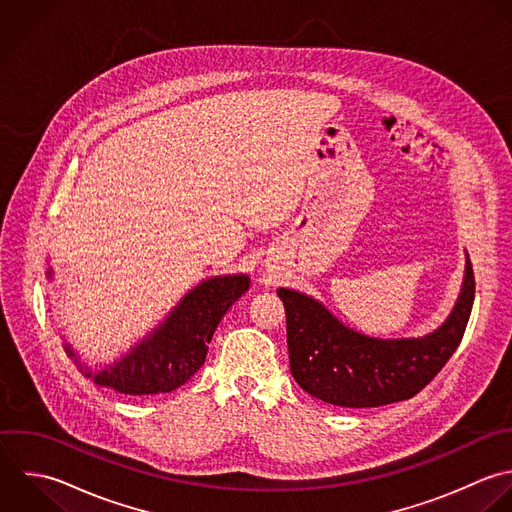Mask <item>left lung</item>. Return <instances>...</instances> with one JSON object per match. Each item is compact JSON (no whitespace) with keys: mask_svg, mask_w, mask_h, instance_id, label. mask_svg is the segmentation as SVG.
I'll use <instances>...</instances> for the list:
<instances>
[{"mask_svg":"<svg viewBox=\"0 0 512 512\" xmlns=\"http://www.w3.org/2000/svg\"><path fill=\"white\" fill-rule=\"evenodd\" d=\"M287 313L291 373L311 397L349 409L383 407L415 397L457 351L475 301V275L465 253V279L445 323L423 337L379 339L351 329L321 301L277 289Z\"/></svg>","mask_w":512,"mask_h":512,"instance_id":"8db88e82","label":"left lung"}]
</instances>
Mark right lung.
I'll list each match as a JSON object with an SVG mask.
<instances>
[{"label":"right lung","instance_id":"obj_1","mask_svg":"<svg viewBox=\"0 0 512 512\" xmlns=\"http://www.w3.org/2000/svg\"><path fill=\"white\" fill-rule=\"evenodd\" d=\"M53 279V269H47ZM243 273L217 275L201 281L167 313L159 325L111 365L87 367L69 343L65 353L97 387L121 395L171 393L189 381L205 363L207 345L229 307L249 289Z\"/></svg>","mask_w":512,"mask_h":512}]
</instances>
